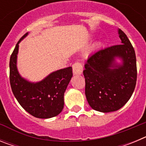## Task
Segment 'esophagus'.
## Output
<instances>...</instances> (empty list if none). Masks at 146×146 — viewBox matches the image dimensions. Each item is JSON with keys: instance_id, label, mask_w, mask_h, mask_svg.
Instances as JSON below:
<instances>
[{"instance_id": "obj_1", "label": "esophagus", "mask_w": 146, "mask_h": 146, "mask_svg": "<svg viewBox=\"0 0 146 146\" xmlns=\"http://www.w3.org/2000/svg\"><path fill=\"white\" fill-rule=\"evenodd\" d=\"M72 69H73V73L74 74H81L82 73L83 70V67L82 65L79 63V62H76L72 65Z\"/></svg>"}]
</instances>
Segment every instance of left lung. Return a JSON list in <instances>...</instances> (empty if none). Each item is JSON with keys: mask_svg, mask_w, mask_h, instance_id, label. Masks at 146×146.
Segmentation results:
<instances>
[{"mask_svg": "<svg viewBox=\"0 0 146 146\" xmlns=\"http://www.w3.org/2000/svg\"><path fill=\"white\" fill-rule=\"evenodd\" d=\"M121 44L101 49L89 56L83 74L86 99L96 111H116L131 98L136 86L135 52L128 37L121 29ZM121 59L118 64L115 60Z\"/></svg>", "mask_w": 146, "mask_h": 146, "instance_id": "1", "label": "left lung"}]
</instances>
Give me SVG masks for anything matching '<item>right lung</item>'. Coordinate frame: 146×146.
<instances>
[{"mask_svg": "<svg viewBox=\"0 0 146 146\" xmlns=\"http://www.w3.org/2000/svg\"><path fill=\"white\" fill-rule=\"evenodd\" d=\"M25 33L16 44L10 57L9 79L11 90L20 104L28 113L38 118L55 117L62 111L64 96L72 75L71 66L55 71L42 81L31 82L20 76L17 67L19 44L27 36Z\"/></svg>", "mask_w": 146, "mask_h": 146, "instance_id": "right-lung-1", "label": "right lung"}]
</instances>
